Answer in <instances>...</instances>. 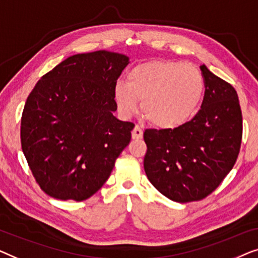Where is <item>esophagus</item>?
Returning a JSON list of instances; mask_svg holds the SVG:
<instances>
[{
    "label": "esophagus",
    "mask_w": 258,
    "mask_h": 258,
    "mask_svg": "<svg viewBox=\"0 0 258 258\" xmlns=\"http://www.w3.org/2000/svg\"><path fill=\"white\" fill-rule=\"evenodd\" d=\"M143 130H141V127L139 125H136L134 126V128L132 131V138L133 139H141L143 138Z\"/></svg>",
    "instance_id": "esophagus-1"
}]
</instances>
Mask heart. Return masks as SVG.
<instances>
[{"label":"heart","mask_w":258,"mask_h":258,"mask_svg":"<svg viewBox=\"0 0 258 258\" xmlns=\"http://www.w3.org/2000/svg\"><path fill=\"white\" fill-rule=\"evenodd\" d=\"M205 92V78L193 64L153 60L138 64L127 74V83L118 81L113 97L122 117L138 110L151 124L174 128L189 120L197 112Z\"/></svg>","instance_id":"heart-1"}]
</instances>
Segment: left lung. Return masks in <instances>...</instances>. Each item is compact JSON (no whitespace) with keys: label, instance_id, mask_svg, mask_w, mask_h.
Segmentation results:
<instances>
[{"label":"left lung","instance_id":"8db88e82","mask_svg":"<svg viewBox=\"0 0 258 258\" xmlns=\"http://www.w3.org/2000/svg\"><path fill=\"white\" fill-rule=\"evenodd\" d=\"M201 110L179 127L146 130L144 168L151 183L170 200L205 199L233 168L242 141V112L236 90L205 64Z\"/></svg>","mask_w":258,"mask_h":258}]
</instances>
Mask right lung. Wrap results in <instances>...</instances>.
<instances>
[{
    "label": "right lung",
    "instance_id": "right-lung-1",
    "mask_svg": "<svg viewBox=\"0 0 258 258\" xmlns=\"http://www.w3.org/2000/svg\"><path fill=\"white\" fill-rule=\"evenodd\" d=\"M130 63L99 50L68 57L35 85L21 120L22 151L43 191L83 201L103 187L134 124L113 115L117 79Z\"/></svg>",
    "mask_w": 258,
    "mask_h": 258
}]
</instances>
